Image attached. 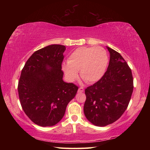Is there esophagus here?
<instances>
[{
  "label": "esophagus",
  "instance_id": "34e87169",
  "mask_svg": "<svg viewBox=\"0 0 150 150\" xmlns=\"http://www.w3.org/2000/svg\"><path fill=\"white\" fill-rule=\"evenodd\" d=\"M84 88H82V87H80V88H79V90H78L79 93H82V92H84Z\"/></svg>",
  "mask_w": 150,
  "mask_h": 150
}]
</instances>
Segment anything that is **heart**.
Wrapping results in <instances>:
<instances>
[{
  "instance_id": "heart-1",
  "label": "heart",
  "mask_w": 150,
  "mask_h": 150,
  "mask_svg": "<svg viewBox=\"0 0 150 150\" xmlns=\"http://www.w3.org/2000/svg\"><path fill=\"white\" fill-rule=\"evenodd\" d=\"M108 64V53L103 47H80L71 53L68 63H64L62 68L69 81H75L80 71L82 79L93 83L103 77Z\"/></svg>"
}]
</instances>
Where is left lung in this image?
I'll return each instance as SVG.
<instances>
[{
  "label": "left lung",
  "instance_id": "8db88e82",
  "mask_svg": "<svg viewBox=\"0 0 150 150\" xmlns=\"http://www.w3.org/2000/svg\"><path fill=\"white\" fill-rule=\"evenodd\" d=\"M110 59L99 81L85 90L84 113L97 126L115 122L128 108L133 90L132 70L119 53L107 47Z\"/></svg>",
  "mask_w": 150,
  "mask_h": 150
}]
</instances>
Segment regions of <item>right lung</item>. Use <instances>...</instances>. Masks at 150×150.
Listing matches in <instances>:
<instances>
[{
    "instance_id": "right-lung-1",
    "label": "right lung",
    "mask_w": 150,
    "mask_h": 150,
    "mask_svg": "<svg viewBox=\"0 0 150 150\" xmlns=\"http://www.w3.org/2000/svg\"><path fill=\"white\" fill-rule=\"evenodd\" d=\"M66 47L52 44L36 51L22 69L18 84L21 106L37 125H55L64 115L67 105L79 87L62 80Z\"/></svg>"
}]
</instances>
